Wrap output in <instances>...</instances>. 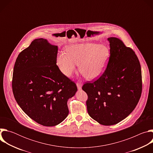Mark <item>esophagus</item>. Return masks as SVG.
Masks as SVG:
<instances>
[{
  "mask_svg": "<svg viewBox=\"0 0 153 153\" xmlns=\"http://www.w3.org/2000/svg\"><path fill=\"white\" fill-rule=\"evenodd\" d=\"M76 85H77V88H78L79 90L82 89V85H83L82 83H77Z\"/></svg>",
  "mask_w": 153,
  "mask_h": 153,
  "instance_id": "1",
  "label": "esophagus"
}]
</instances>
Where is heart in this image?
Wrapping results in <instances>:
<instances>
[{
  "label": "heart",
  "instance_id": "b5f03b06",
  "mask_svg": "<svg viewBox=\"0 0 153 153\" xmlns=\"http://www.w3.org/2000/svg\"><path fill=\"white\" fill-rule=\"evenodd\" d=\"M110 57V50L98 43H82L70 45L67 52L60 53L56 63L60 71L70 77L79 66L81 74L87 79L94 80L105 71Z\"/></svg>",
  "mask_w": 153,
  "mask_h": 153
}]
</instances>
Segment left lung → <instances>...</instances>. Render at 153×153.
Returning <instances> with one entry per match:
<instances>
[{"mask_svg":"<svg viewBox=\"0 0 153 153\" xmlns=\"http://www.w3.org/2000/svg\"><path fill=\"white\" fill-rule=\"evenodd\" d=\"M110 57L103 74L86 83L82 90L88 95L87 111L101 125H115L134 110L142 93V72L134 51L118 38H108Z\"/></svg>","mask_w":153,"mask_h":153,"instance_id":"8db88e82","label":"left lung"}]
</instances>
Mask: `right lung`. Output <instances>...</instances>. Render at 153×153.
<instances>
[{"instance_id":"1","label":"right lung","mask_w":153,"mask_h":153,"mask_svg":"<svg viewBox=\"0 0 153 153\" xmlns=\"http://www.w3.org/2000/svg\"><path fill=\"white\" fill-rule=\"evenodd\" d=\"M58 47L45 39L34 40L16 60L12 81L14 98L37 123L56 126L68 116L67 102L77 91L56 64Z\"/></svg>"}]
</instances>
